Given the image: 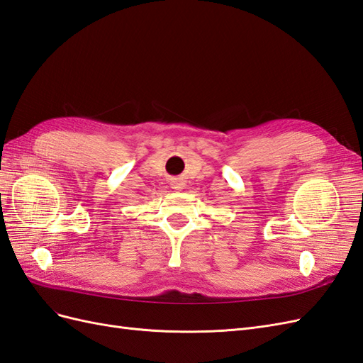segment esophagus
<instances>
[{
    "mask_svg": "<svg viewBox=\"0 0 363 363\" xmlns=\"http://www.w3.org/2000/svg\"><path fill=\"white\" fill-rule=\"evenodd\" d=\"M169 184H171V188L175 191H180L184 188V182L182 179H171Z\"/></svg>",
    "mask_w": 363,
    "mask_h": 363,
    "instance_id": "1",
    "label": "esophagus"
}]
</instances>
